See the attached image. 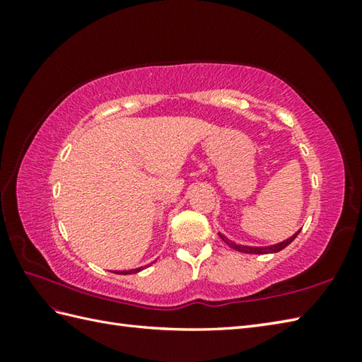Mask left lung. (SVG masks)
<instances>
[{
    "mask_svg": "<svg viewBox=\"0 0 362 362\" xmlns=\"http://www.w3.org/2000/svg\"><path fill=\"white\" fill-rule=\"evenodd\" d=\"M298 233H300V230H298L297 233L292 235L291 238H288L286 241H281V243H279V244H272V245H266V247H253V245L236 244V243H233L232 240H228V238L224 236L222 233H218V235H219V238H221L222 241H224L227 245H230V247L238 250V252H243V253H258V255H264V253H276V252L283 250L284 247H286V245H289L292 241L296 240Z\"/></svg>",
    "mask_w": 362,
    "mask_h": 362,
    "instance_id": "obj_1",
    "label": "left lung"
}]
</instances>
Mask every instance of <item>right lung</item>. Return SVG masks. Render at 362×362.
I'll return each mask as SVG.
<instances>
[{
    "instance_id": "right-lung-1",
    "label": "right lung",
    "mask_w": 362,
    "mask_h": 362,
    "mask_svg": "<svg viewBox=\"0 0 362 362\" xmlns=\"http://www.w3.org/2000/svg\"><path fill=\"white\" fill-rule=\"evenodd\" d=\"M144 269V266H141V267H136V269H130V271H115V274H119V275H127V274H136V272H140V271H143Z\"/></svg>"
}]
</instances>
